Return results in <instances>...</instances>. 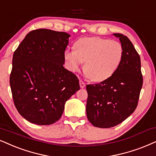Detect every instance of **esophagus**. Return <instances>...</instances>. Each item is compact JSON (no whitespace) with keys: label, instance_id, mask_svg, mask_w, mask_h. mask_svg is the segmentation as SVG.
<instances>
[{"label":"esophagus","instance_id":"34e87169","mask_svg":"<svg viewBox=\"0 0 156 156\" xmlns=\"http://www.w3.org/2000/svg\"><path fill=\"white\" fill-rule=\"evenodd\" d=\"M79 83H80V87L81 88H84L85 87H86V83L83 81V80H79Z\"/></svg>","mask_w":156,"mask_h":156}]
</instances>
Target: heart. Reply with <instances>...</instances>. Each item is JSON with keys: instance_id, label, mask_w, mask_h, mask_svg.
Wrapping results in <instances>:
<instances>
[{"instance_id": "heart-1", "label": "heart", "mask_w": 156, "mask_h": 156, "mask_svg": "<svg viewBox=\"0 0 156 156\" xmlns=\"http://www.w3.org/2000/svg\"><path fill=\"white\" fill-rule=\"evenodd\" d=\"M74 49L66 50L64 52L69 70L78 71L85 62V73L95 82H101L110 78L119 67L123 55L119 42L98 37L78 39L75 43Z\"/></svg>"}]
</instances>
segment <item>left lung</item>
<instances>
[{"mask_svg": "<svg viewBox=\"0 0 156 156\" xmlns=\"http://www.w3.org/2000/svg\"><path fill=\"white\" fill-rule=\"evenodd\" d=\"M113 35L119 38L123 50L119 67L108 79L86 86L88 119L100 128L114 127L130 116L143 86L140 58L133 43L125 35Z\"/></svg>", "mask_w": 156, "mask_h": 156, "instance_id": "8db88e82", "label": "left lung"}]
</instances>
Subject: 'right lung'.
<instances>
[{
	"label": "right lung",
	"instance_id": "1",
	"mask_svg": "<svg viewBox=\"0 0 156 156\" xmlns=\"http://www.w3.org/2000/svg\"><path fill=\"white\" fill-rule=\"evenodd\" d=\"M70 34L40 29L27 34L13 53L10 86L16 108L33 124L49 125L80 89L76 75L64 68Z\"/></svg>",
	"mask_w": 156,
	"mask_h": 156
}]
</instances>
